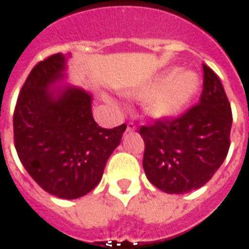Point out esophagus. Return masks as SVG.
Listing matches in <instances>:
<instances>
[{
  "mask_svg": "<svg viewBox=\"0 0 249 249\" xmlns=\"http://www.w3.org/2000/svg\"><path fill=\"white\" fill-rule=\"evenodd\" d=\"M133 130H136V124L133 121H129L126 124V132H133Z\"/></svg>",
  "mask_w": 249,
  "mask_h": 249,
  "instance_id": "obj_1",
  "label": "esophagus"
}]
</instances>
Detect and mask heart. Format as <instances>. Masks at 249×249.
<instances>
[{"mask_svg":"<svg viewBox=\"0 0 249 249\" xmlns=\"http://www.w3.org/2000/svg\"><path fill=\"white\" fill-rule=\"evenodd\" d=\"M197 86V76L191 71H167L145 90L152 93L147 101V109L155 117H175L190 102Z\"/></svg>","mask_w":249,"mask_h":249,"instance_id":"b5f03b06","label":"heart"}]
</instances>
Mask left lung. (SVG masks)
Segmentation results:
<instances>
[{"label": "left lung", "instance_id": "obj_1", "mask_svg": "<svg viewBox=\"0 0 249 249\" xmlns=\"http://www.w3.org/2000/svg\"><path fill=\"white\" fill-rule=\"evenodd\" d=\"M232 109L220 78L203 64L199 102L178 117L140 126L142 167L148 180L168 194H185L209 182L231 145Z\"/></svg>", "mask_w": 249, "mask_h": 249}]
</instances>
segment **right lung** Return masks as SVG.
<instances>
[{"instance_id": "1", "label": "right lung", "mask_w": 249, "mask_h": 249, "mask_svg": "<svg viewBox=\"0 0 249 249\" xmlns=\"http://www.w3.org/2000/svg\"><path fill=\"white\" fill-rule=\"evenodd\" d=\"M63 70L64 56L53 53L29 72L13 113V139L22 166L43 190L75 199L100 183L126 125L100 126L91 97L81 89L67 88L53 97L51 86Z\"/></svg>"}]
</instances>
